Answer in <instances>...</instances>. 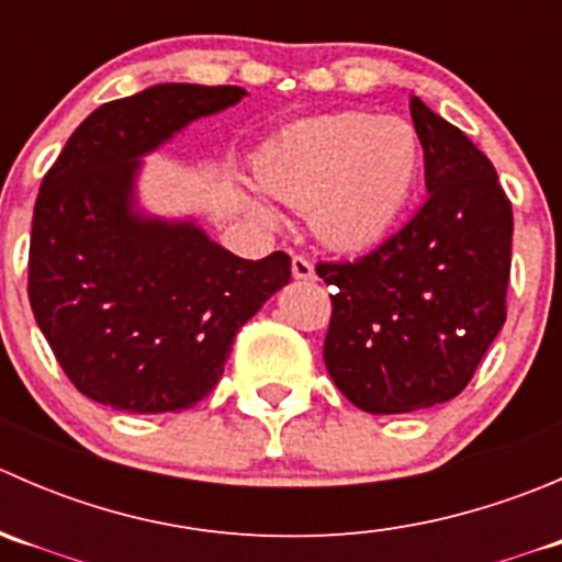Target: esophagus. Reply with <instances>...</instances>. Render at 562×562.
Returning a JSON list of instances; mask_svg holds the SVG:
<instances>
[{"label": "esophagus", "mask_w": 562, "mask_h": 562, "mask_svg": "<svg viewBox=\"0 0 562 562\" xmlns=\"http://www.w3.org/2000/svg\"><path fill=\"white\" fill-rule=\"evenodd\" d=\"M291 271L296 280H315V266L307 255H293Z\"/></svg>", "instance_id": "1"}]
</instances>
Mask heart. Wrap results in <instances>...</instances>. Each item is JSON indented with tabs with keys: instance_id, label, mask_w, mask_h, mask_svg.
Here are the masks:
<instances>
[{
	"instance_id": "1",
	"label": "heart",
	"mask_w": 562,
	"mask_h": 562,
	"mask_svg": "<svg viewBox=\"0 0 562 562\" xmlns=\"http://www.w3.org/2000/svg\"><path fill=\"white\" fill-rule=\"evenodd\" d=\"M422 171V138L405 119L328 113L288 130L258 176L291 206L315 203L328 245L364 249L381 241L405 209Z\"/></svg>"
}]
</instances>
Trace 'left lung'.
<instances>
[{
    "instance_id": "8db88e82",
    "label": "left lung",
    "mask_w": 562,
    "mask_h": 562,
    "mask_svg": "<svg viewBox=\"0 0 562 562\" xmlns=\"http://www.w3.org/2000/svg\"><path fill=\"white\" fill-rule=\"evenodd\" d=\"M429 198L396 234L356 260H321L331 285L323 361L367 413L449 402L506 323L514 214L490 157L411 100Z\"/></svg>"
}]
</instances>
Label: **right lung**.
Returning <instances> with one entry per match:
<instances>
[{"label": "right lung", "instance_id": "1", "mask_svg": "<svg viewBox=\"0 0 562 562\" xmlns=\"http://www.w3.org/2000/svg\"><path fill=\"white\" fill-rule=\"evenodd\" d=\"M239 87L160 83L89 113L43 176L30 304L70 383L127 413H173L217 386L236 331L291 282V258L245 260L190 223L130 212L138 157Z\"/></svg>", "mask_w": 562, "mask_h": 562}]
</instances>
